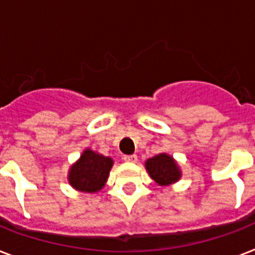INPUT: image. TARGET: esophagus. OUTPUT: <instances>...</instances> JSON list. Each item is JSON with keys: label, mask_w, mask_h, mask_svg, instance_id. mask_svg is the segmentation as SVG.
<instances>
[{"label": "esophagus", "mask_w": 255, "mask_h": 255, "mask_svg": "<svg viewBox=\"0 0 255 255\" xmlns=\"http://www.w3.org/2000/svg\"><path fill=\"white\" fill-rule=\"evenodd\" d=\"M123 160L124 161H127V163H136V161H137V156L136 155H124Z\"/></svg>", "instance_id": "obj_1"}]
</instances>
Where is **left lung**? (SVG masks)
<instances>
[{"mask_svg": "<svg viewBox=\"0 0 255 255\" xmlns=\"http://www.w3.org/2000/svg\"><path fill=\"white\" fill-rule=\"evenodd\" d=\"M148 173L157 184L160 185H168L172 182H176L181 176V172L178 170L177 164L170 156L165 153L152 157L145 163Z\"/></svg>", "mask_w": 255, "mask_h": 255, "instance_id": "obj_1", "label": "left lung"}]
</instances>
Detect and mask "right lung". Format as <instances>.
Returning <instances> with one entry per match:
<instances>
[{
	"label": "right lung",
	"instance_id": "obj_1",
	"mask_svg": "<svg viewBox=\"0 0 255 255\" xmlns=\"http://www.w3.org/2000/svg\"><path fill=\"white\" fill-rule=\"evenodd\" d=\"M112 164L110 157L87 149L83 152L79 161L70 169V184L82 192H98L104 186Z\"/></svg>",
	"mask_w": 255,
	"mask_h": 255
}]
</instances>
